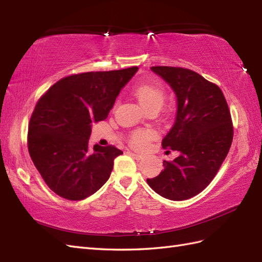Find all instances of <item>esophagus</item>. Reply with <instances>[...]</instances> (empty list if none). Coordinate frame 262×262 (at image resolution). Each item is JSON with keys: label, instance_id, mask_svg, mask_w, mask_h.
<instances>
[{"label": "esophagus", "instance_id": "esophagus-1", "mask_svg": "<svg viewBox=\"0 0 262 262\" xmlns=\"http://www.w3.org/2000/svg\"><path fill=\"white\" fill-rule=\"evenodd\" d=\"M129 154L132 155L133 158L136 159V160H142V158H143L141 154H137V153H134V152H129Z\"/></svg>", "mask_w": 262, "mask_h": 262}]
</instances>
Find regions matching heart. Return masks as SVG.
Masks as SVG:
<instances>
[{"label": "heart", "mask_w": 262, "mask_h": 262, "mask_svg": "<svg viewBox=\"0 0 262 262\" xmlns=\"http://www.w3.org/2000/svg\"><path fill=\"white\" fill-rule=\"evenodd\" d=\"M133 94L144 110L149 108H161L165 99L164 88L161 84L140 83L133 88ZM155 137V132L151 129L136 130L129 137V144L135 148H144L147 143Z\"/></svg>", "instance_id": "1"}]
</instances>
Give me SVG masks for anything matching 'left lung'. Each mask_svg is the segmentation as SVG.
I'll return each mask as SVG.
<instances>
[{"instance_id": "8db88e82", "label": "left lung", "mask_w": 262, "mask_h": 262, "mask_svg": "<svg viewBox=\"0 0 262 262\" xmlns=\"http://www.w3.org/2000/svg\"><path fill=\"white\" fill-rule=\"evenodd\" d=\"M177 97L174 124L162 146L179 152L164 170L147 179L155 192L170 200L196 196L214 179L230 151L233 126L223 92L191 70L153 66Z\"/></svg>"}]
</instances>
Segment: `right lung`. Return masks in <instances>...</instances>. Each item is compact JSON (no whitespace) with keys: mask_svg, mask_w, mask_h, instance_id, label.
Returning a JSON list of instances; mask_svg holds the SVG:
<instances>
[{"mask_svg":"<svg viewBox=\"0 0 262 262\" xmlns=\"http://www.w3.org/2000/svg\"><path fill=\"white\" fill-rule=\"evenodd\" d=\"M138 68L66 76L39 99L28 128V149L43 181L58 196L82 200L109 179L115 146L89 145L92 125L104 120Z\"/></svg>","mask_w":262,"mask_h":262,"instance_id":"add662e5","label":"right lung"}]
</instances>
